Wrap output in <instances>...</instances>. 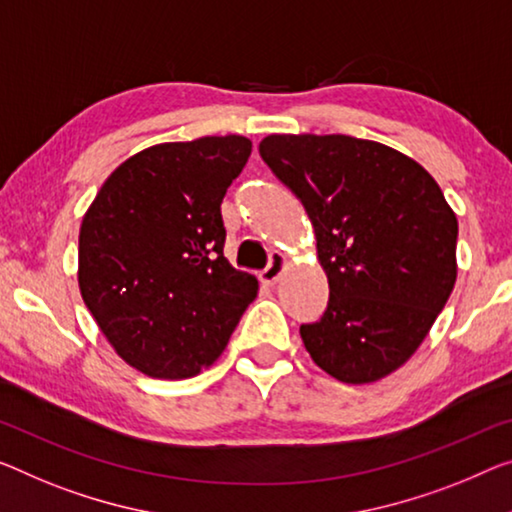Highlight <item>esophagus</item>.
Wrapping results in <instances>:
<instances>
[{
  "mask_svg": "<svg viewBox=\"0 0 512 512\" xmlns=\"http://www.w3.org/2000/svg\"><path fill=\"white\" fill-rule=\"evenodd\" d=\"M286 267H288V258L283 256V254H274L270 258V265L265 267V270L261 272V277H258V279H261L263 286H274V283L281 279V274L286 272Z\"/></svg>",
  "mask_w": 512,
  "mask_h": 512,
  "instance_id": "1",
  "label": "esophagus"
}]
</instances>
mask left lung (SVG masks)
<instances>
[{"label":"left lung","instance_id":"left-lung-1","mask_svg":"<svg viewBox=\"0 0 512 512\" xmlns=\"http://www.w3.org/2000/svg\"><path fill=\"white\" fill-rule=\"evenodd\" d=\"M258 153L302 201L329 281L325 316L302 325L311 359L368 384L410 359L458 277V217L419 162L348 135H270Z\"/></svg>","mask_w":512,"mask_h":512}]
</instances>
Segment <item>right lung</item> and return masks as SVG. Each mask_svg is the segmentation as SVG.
<instances>
[{
    "instance_id": "1",
    "label": "right lung",
    "mask_w": 512,
    "mask_h": 512,
    "mask_svg": "<svg viewBox=\"0 0 512 512\" xmlns=\"http://www.w3.org/2000/svg\"><path fill=\"white\" fill-rule=\"evenodd\" d=\"M249 155L240 135L155 144L119 164L84 212L82 300L139 373L199 375L258 295L254 274L224 256L222 199Z\"/></svg>"
}]
</instances>
